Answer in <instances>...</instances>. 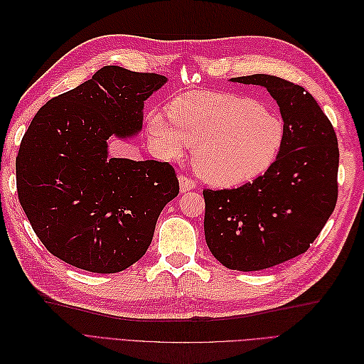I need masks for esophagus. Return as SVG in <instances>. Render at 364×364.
<instances>
[{
    "label": "esophagus",
    "instance_id": "1",
    "mask_svg": "<svg viewBox=\"0 0 364 364\" xmlns=\"http://www.w3.org/2000/svg\"><path fill=\"white\" fill-rule=\"evenodd\" d=\"M196 186H197V183L191 178H186V176H181V178H179V188H181L182 193H186L190 190H196Z\"/></svg>",
    "mask_w": 364,
    "mask_h": 364
}]
</instances>
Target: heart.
I'll return each instance as SVG.
<instances>
[{
    "label": "heart",
    "instance_id": "obj_1",
    "mask_svg": "<svg viewBox=\"0 0 364 364\" xmlns=\"http://www.w3.org/2000/svg\"><path fill=\"white\" fill-rule=\"evenodd\" d=\"M171 120L149 115V135L164 159H179L194 147L193 164L203 181L238 186L255 181L277 162L285 123L272 107L230 92H188L170 105Z\"/></svg>",
    "mask_w": 364,
    "mask_h": 364
}]
</instances>
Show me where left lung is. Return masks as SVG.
<instances>
[{"label":"left lung","mask_w":364,"mask_h":364,"mask_svg":"<svg viewBox=\"0 0 364 364\" xmlns=\"http://www.w3.org/2000/svg\"><path fill=\"white\" fill-rule=\"evenodd\" d=\"M230 82L266 87L285 139L269 171L234 190H205V240L225 267L255 272L306 252L337 202L338 144L333 124L302 86L269 74Z\"/></svg>","instance_id":"8db88e82"}]
</instances>
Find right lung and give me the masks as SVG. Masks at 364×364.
<instances>
[{
	"mask_svg": "<svg viewBox=\"0 0 364 364\" xmlns=\"http://www.w3.org/2000/svg\"><path fill=\"white\" fill-rule=\"evenodd\" d=\"M167 77L117 65L43 105L16 156L21 206L42 245L71 266L117 273L147 252L179 194L168 162L111 158L107 139L142 130L144 102Z\"/></svg>",
	"mask_w": 364,
	"mask_h": 364,
	"instance_id": "1",
	"label": "right lung"
}]
</instances>
